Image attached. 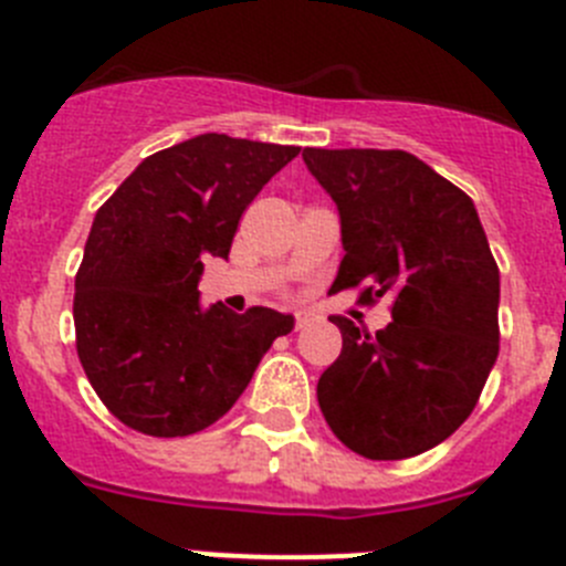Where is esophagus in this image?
Instances as JSON below:
<instances>
[{
  "mask_svg": "<svg viewBox=\"0 0 566 566\" xmlns=\"http://www.w3.org/2000/svg\"><path fill=\"white\" fill-rule=\"evenodd\" d=\"M314 323H317V317H314L312 312H300L297 317H294V328H308V326H314Z\"/></svg>",
  "mask_w": 566,
  "mask_h": 566,
  "instance_id": "1",
  "label": "esophagus"
}]
</instances>
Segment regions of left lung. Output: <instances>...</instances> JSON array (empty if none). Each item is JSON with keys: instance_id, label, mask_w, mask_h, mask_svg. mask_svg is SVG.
Listing matches in <instances>:
<instances>
[{"instance_id": "1", "label": "left lung", "mask_w": 566, "mask_h": 566, "mask_svg": "<svg viewBox=\"0 0 566 566\" xmlns=\"http://www.w3.org/2000/svg\"><path fill=\"white\" fill-rule=\"evenodd\" d=\"M339 209L332 292L391 300L377 334L334 314L343 352L317 382L334 437L379 462L444 442L476 408L499 357V266L473 201L402 149H303Z\"/></svg>"}]
</instances>
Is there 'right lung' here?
<instances>
[{"label": "right lung", "instance_id": "obj_1", "mask_svg": "<svg viewBox=\"0 0 566 566\" xmlns=\"http://www.w3.org/2000/svg\"><path fill=\"white\" fill-rule=\"evenodd\" d=\"M300 147L195 135L144 158L109 195L76 274V352L118 422L189 437L247 391L292 314L201 308L203 258H229L240 214Z\"/></svg>", "mask_w": 566, "mask_h": 566}]
</instances>
